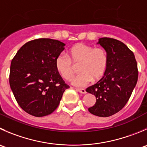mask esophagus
I'll use <instances>...</instances> for the list:
<instances>
[{"instance_id":"esophagus-1","label":"esophagus","mask_w":147,"mask_h":147,"mask_svg":"<svg viewBox=\"0 0 147 147\" xmlns=\"http://www.w3.org/2000/svg\"><path fill=\"white\" fill-rule=\"evenodd\" d=\"M76 90L78 91V92H80V93H82V94L86 93V90H85V89H76Z\"/></svg>"}]
</instances>
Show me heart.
<instances>
[{"instance_id":"b5f03b06","label":"heart","mask_w":147,"mask_h":147,"mask_svg":"<svg viewBox=\"0 0 147 147\" xmlns=\"http://www.w3.org/2000/svg\"><path fill=\"white\" fill-rule=\"evenodd\" d=\"M72 62L79 63L80 72L72 79V83L78 87L88 85L91 81L100 79L108 67V57L102 48H94L80 43L68 51V56L60 53L55 59V67L59 75L65 80H70L74 74Z\"/></svg>"}]
</instances>
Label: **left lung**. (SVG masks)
Returning a JSON list of instances; mask_svg holds the SVG:
<instances>
[{
  "instance_id": "8db88e82",
  "label": "left lung",
  "mask_w": 147,
  "mask_h": 147,
  "mask_svg": "<svg viewBox=\"0 0 147 147\" xmlns=\"http://www.w3.org/2000/svg\"><path fill=\"white\" fill-rule=\"evenodd\" d=\"M97 44L107 52L108 62L103 77L86 89L96 98L88 111L95 116L108 117L120 111L130 98L138 80L137 63L133 52L120 41L103 37Z\"/></svg>"
}]
</instances>
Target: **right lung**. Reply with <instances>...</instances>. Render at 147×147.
<instances>
[{
	"mask_svg": "<svg viewBox=\"0 0 147 147\" xmlns=\"http://www.w3.org/2000/svg\"><path fill=\"white\" fill-rule=\"evenodd\" d=\"M65 46L55 39H34L23 45L11 61V89L19 106L28 114H51L69 88L55 67V59Z\"/></svg>",
	"mask_w": 147,
	"mask_h": 147,
	"instance_id": "right-lung-1",
	"label": "right lung"
}]
</instances>
